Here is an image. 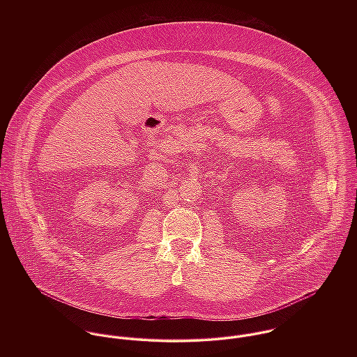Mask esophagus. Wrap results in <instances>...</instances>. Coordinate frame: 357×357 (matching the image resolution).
<instances>
[{"instance_id":"obj_1","label":"esophagus","mask_w":357,"mask_h":357,"mask_svg":"<svg viewBox=\"0 0 357 357\" xmlns=\"http://www.w3.org/2000/svg\"><path fill=\"white\" fill-rule=\"evenodd\" d=\"M26 268H27V266H26ZM31 271H33V269H31Z\"/></svg>"}]
</instances>
